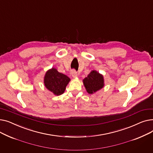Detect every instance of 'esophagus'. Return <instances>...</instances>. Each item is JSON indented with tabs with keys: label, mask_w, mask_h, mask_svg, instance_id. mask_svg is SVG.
Masks as SVG:
<instances>
[{
	"label": "esophagus",
	"mask_w": 153,
	"mask_h": 153,
	"mask_svg": "<svg viewBox=\"0 0 153 153\" xmlns=\"http://www.w3.org/2000/svg\"><path fill=\"white\" fill-rule=\"evenodd\" d=\"M71 76H72V77H74V78L77 77V76H78L77 72L76 71H74V70L72 71H71Z\"/></svg>",
	"instance_id": "1"
}]
</instances>
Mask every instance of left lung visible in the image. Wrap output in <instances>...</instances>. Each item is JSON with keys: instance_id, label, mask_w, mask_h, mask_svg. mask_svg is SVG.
Masks as SVG:
<instances>
[{"instance_id": "left-lung-1", "label": "left lung", "mask_w": 153, "mask_h": 153, "mask_svg": "<svg viewBox=\"0 0 153 153\" xmlns=\"http://www.w3.org/2000/svg\"><path fill=\"white\" fill-rule=\"evenodd\" d=\"M83 84L88 94H93L104 87V78L102 74L96 70H92L83 79Z\"/></svg>"}]
</instances>
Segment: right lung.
Segmentation results:
<instances>
[{
    "mask_svg": "<svg viewBox=\"0 0 153 153\" xmlns=\"http://www.w3.org/2000/svg\"><path fill=\"white\" fill-rule=\"evenodd\" d=\"M71 79L66 75L59 72L54 68L48 70L44 77V85L55 95L62 94Z\"/></svg>",
    "mask_w": 153,
    "mask_h": 153,
    "instance_id": "obj_1",
    "label": "right lung"
}]
</instances>
